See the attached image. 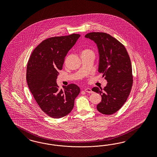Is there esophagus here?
Here are the masks:
<instances>
[{"instance_id": "1", "label": "esophagus", "mask_w": 157, "mask_h": 157, "mask_svg": "<svg viewBox=\"0 0 157 157\" xmlns=\"http://www.w3.org/2000/svg\"><path fill=\"white\" fill-rule=\"evenodd\" d=\"M85 91L88 93H93V91L91 90V89L90 88H86L85 89Z\"/></svg>"}]
</instances>
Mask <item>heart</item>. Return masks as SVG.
Returning <instances> with one entry per match:
<instances>
[{
	"mask_svg": "<svg viewBox=\"0 0 157 157\" xmlns=\"http://www.w3.org/2000/svg\"><path fill=\"white\" fill-rule=\"evenodd\" d=\"M92 52V51L90 50V49L85 48V49H82V50L81 51V55H84V54H86V53H87L89 52Z\"/></svg>",
	"mask_w": 157,
	"mask_h": 157,
	"instance_id": "obj_1",
	"label": "heart"
}]
</instances>
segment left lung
<instances>
[{
	"label": "left lung",
	"instance_id": "8db88e82",
	"mask_svg": "<svg viewBox=\"0 0 157 157\" xmlns=\"http://www.w3.org/2000/svg\"><path fill=\"white\" fill-rule=\"evenodd\" d=\"M85 37L97 44L100 53L98 72L103 74L108 82L104 89L98 87L92 89L102 97L97 109L102 114H113L126 102L133 85L128 53L123 44L109 34L91 32Z\"/></svg>",
	"mask_w": 157,
	"mask_h": 157
}]
</instances>
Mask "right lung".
I'll list each match as a JSON object with an SVG mask.
<instances>
[{
    "label": "right lung",
    "mask_w": 157,
    "mask_h": 157,
    "mask_svg": "<svg viewBox=\"0 0 157 157\" xmlns=\"http://www.w3.org/2000/svg\"><path fill=\"white\" fill-rule=\"evenodd\" d=\"M80 36L72 34L44 40L34 49L28 62L29 88L41 109L54 119L69 114L80 93L75 84L63 86L62 89L56 83L58 71L62 70L67 53Z\"/></svg>",
    "instance_id": "right-lung-1"
}]
</instances>
